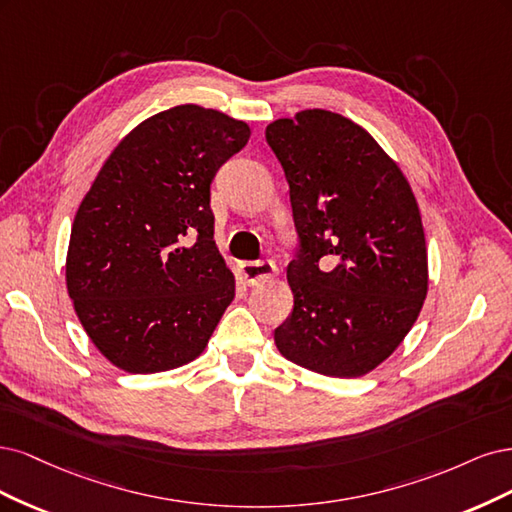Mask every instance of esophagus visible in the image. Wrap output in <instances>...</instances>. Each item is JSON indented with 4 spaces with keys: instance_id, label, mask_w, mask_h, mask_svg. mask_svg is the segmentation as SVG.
Segmentation results:
<instances>
[{
    "instance_id": "esophagus-1",
    "label": "esophagus",
    "mask_w": 512,
    "mask_h": 512,
    "mask_svg": "<svg viewBox=\"0 0 512 512\" xmlns=\"http://www.w3.org/2000/svg\"><path fill=\"white\" fill-rule=\"evenodd\" d=\"M276 274V266L272 261H242L238 266V276L244 285H259Z\"/></svg>"
}]
</instances>
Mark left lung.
Returning <instances> with one entry per match:
<instances>
[{"instance_id": "8db88e82", "label": "left lung", "mask_w": 512, "mask_h": 512, "mask_svg": "<svg viewBox=\"0 0 512 512\" xmlns=\"http://www.w3.org/2000/svg\"><path fill=\"white\" fill-rule=\"evenodd\" d=\"M266 140L285 170L300 240L287 268L293 310L274 329L276 349L325 376H364L398 349L427 295L415 193L342 114L302 110L270 123Z\"/></svg>"}]
</instances>
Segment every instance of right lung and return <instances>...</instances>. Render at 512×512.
<instances>
[{"label":"right lung","mask_w":512,"mask_h":512,"mask_svg":"<svg viewBox=\"0 0 512 512\" xmlns=\"http://www.w3.org/2000/svg\"><path fill=\"white\" fill-rule=\"evenodd\" d=\"M249 136L219 110L174 106L131 129L95 176L74 217L65 283L110 364L166 372L206 349L236 295L214 244L210 185Z\"/></svg>","instance_id":"add662e5"}]
</instances>
